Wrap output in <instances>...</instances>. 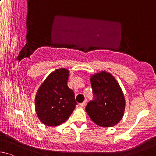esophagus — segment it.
<instances>
[{
    "label": "esophagus",
    "mask_w": 156,
    "mask_h": 156,
    "mask_svg": "<svg viewBox=\"0 0 156 156\" xmlns=\"http://www.w3.org/2000/svg\"><path fill=\"white\" fill-rule=\"evenodd\" d=\"M86 100L84 101L83 102H82V103H80V105L81 106V107H84V106L86 105Z\"/></svg>",
    "instance_id": "1"
}]
</instances>
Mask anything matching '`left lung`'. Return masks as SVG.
Masks as SVG:
<instances>
[{
  "label": "left lung",
  "instance_id": "1",
  "mask_svg": "<svg viewBox=\"0 0 156 156\" xmlns=\"http://www.w3.org/2000/svg\"><path fill=\"white\" fill-rule=\"evenodd\" d=\"M94 99L87 104L86 112L94 123L113 127L124 114L125 101L119 83L110 73L102 71L90 79Z\"/></svg>",
  "mask_w": 156,
  "mask_h": 156
}]
</instances>
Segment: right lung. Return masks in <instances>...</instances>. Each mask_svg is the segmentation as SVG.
I'll use <instances>...</instances> for the list:
<instances>
[{"mask_svg": "<svg viewBox=\"0 0 156 156\" xmlns=\"http://www.w3.org/2000/svg\"><path fill=\"white\" fill-rule=\"evenodd\" d=\"M69 71L59 68L52 72L38 89L35 108L40 121L55 127L64 122L75 110V94L68 88Z\"/></svg>", "mask_w": 156, "mask_h": 156, "instance_id": "right-lung-1", "label": "right lung"}]
</instances>
